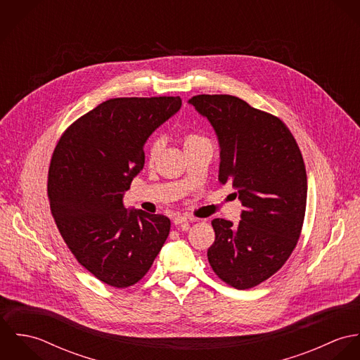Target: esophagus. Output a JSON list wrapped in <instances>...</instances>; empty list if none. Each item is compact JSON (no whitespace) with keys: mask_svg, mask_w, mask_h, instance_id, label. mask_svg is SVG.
<instances>
[{"mask_svg":"<svg viewBox=\"0 0 360 360\" xmlns=\"http://www.w3.org/2000/svg\"><path fill=\"white\" fill-rule=\"evenodd\" d=\"M191 221H195V219H194V217H187V216H177V217H174V220H173V223H174L176 226L186 224V223H191Z\"/></svg>","mask_w":360,"mask_h":360,"instance_id":"esophagus-1","label":"esophagus"}]
</instances>
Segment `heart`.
Returning a JSON list of instances; mask_svg holds the SVG:
<instances>
[{"label": "heart", "instance_id": "obj_1", "mask_svg": "<svg viewBox=\"0 0 360 360\" xmlns=\"http://www.w3.org/2000/svg\"><path fill=\"white\" fill-rule=\"evenodd\" d=\"M183 148L184 151H188V150H193V148H200V147H207V148H212V143L204 137V136H200V134H195V133H188L183 137ZM162 150V140L156 139L151 146L148 147V151H147V158L150 162H153L156 159V156L159 155Z\"/></svg>", "mask_w": 360, "mask_h": 360}]
</instances>
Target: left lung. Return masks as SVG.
Wrapping results in <instances>:
<instances>
[{"label": "left lung", "instance_id": "8db88e82", "mask_svg": "<svg viewBox=\"0 0 360 360\" xmlns=\"http://www.w3.org/2000/svg\"><path fill=\"white\" fill-rule=\"evenodd\" d=\"M188 103L214 129L219 181L230 183L244 206L237 226L212 220L207 260L224 283L248 290L278 271L298 243L308 194L302 154L278 117L238 97L202 94Z\"/></svg>", "mask_w": 360, "mask_h": 360}]
</instances>
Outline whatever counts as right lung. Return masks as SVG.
I'll list each match as a JSON object with an SVG mask.
<instances>
[{
	"mask_svg": "<svg viewBox=\"0 0 360 360\" xmlns=\"http://www.w3.org/2000/svg\"><path fill=\"white\" fill-rule=\"evenodd\" d=\"M180 106V97L108 100L70 124L53 150L56 227L77 262L110 287L140 281L169 236L166 216L126 209L123 195L144 167L148 137Z\"/></svg>",
	"mask_w": 360,
	"mask_h": 360,
	"instance_id": "1",
	"label": "right lung"
}]
</instances>
